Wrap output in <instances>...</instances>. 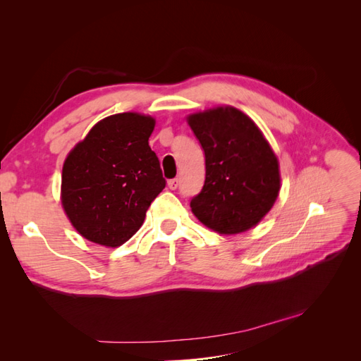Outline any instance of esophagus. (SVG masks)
Segmentation results:
<instances>
[{
  "instance_id": "obj_1",
  "label": "esophagus",
  "mask_w": 361,
  "mask_h": 361,
  "mask_svg": "<svg viewBox=\"0 0 361 361\" xmlns=\"http://www.w3.org/2000/svg\"><path fill=\"white\" fill-rule=\"evenodd\" d=\"M179 187V179H170L169 180V188L170 190H176Z\"/></svg>"
}]
</instances>
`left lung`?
I'll return each instance as SVG.
<instances>
[{
  "instance_id": "8db88e82",
  "label": "left lung",
  "mask_w": 361,
  "mask_h": 361,
  "mask_svg": "<svg viewBox=\"0 0 361 361\" xmlns=\"http://www.w3.org/2000/svg\"><path fill=\"white\" fill-rule=\"evenodd\" d=\"M204 150L206 178L192 197V214L221 235L255 227L280 191L279 161L256 123L233 106L188 116Z\"/></svg>"
}]
</instances>
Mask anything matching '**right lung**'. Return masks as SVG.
I'll return each mask as SVG.
<instances>
[{
	"label": "right lung",
	"mask_w": 361,
	"mask_h": 361,
	"mask_svg": "<svg viewBox=\"0 0 361 361\" xmlns=\"http://www.w3.org/2000/svg\"><path fill=\"white\" fill-rule=\"evenodd\" d=\"M155 118L120 113L97 122L64 161L61 203L81 236L118 247L143 224L150 203L166 188L149 146Z\"/></svg>",
	"instance_id": "add662e5"
}]
</instances>
